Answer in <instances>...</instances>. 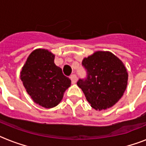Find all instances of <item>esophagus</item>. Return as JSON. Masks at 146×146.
<instances>
[{
    "label": "esophagus",
    "mask_w": 146,
    "mask_h": 146,
    "mask_svg": "<svg viewBox=\"0 0 146 146\" xmlns=\"http://www.w3.org/2000/svg\"><path fill=\"white\" fill-rule=\"evenodd\" d=\"M70 80L72 83H73V84H75L76 82V81H77V76H76V75H75V74H73V75H71Z\"/></svg>",
    "instance_id": "esophagus-1"
}]
</instances>
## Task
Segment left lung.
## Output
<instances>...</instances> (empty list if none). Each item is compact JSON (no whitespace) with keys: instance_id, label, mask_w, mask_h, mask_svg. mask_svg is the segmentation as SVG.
<instances>
[{"instance_id":"obj_1","label":"left lung","mask_w":146,"mask_h":146,"mask_svg":"<svg viewBox=\"0 0 146 146\" xmlns=\"http://www.w3.org/2000/svg\"><path fill=\"white\" fill-rule=\"evenodd\" d=\"M82 64L87 76L77 86L91 106L101 111L114 105L127 89L128 73L123 62L109 51H96Z\"/></svg>"}]
</instances>
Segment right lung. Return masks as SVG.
Here are the masks:
<instances>
[{"label": "right lung", "instance_id": "obj_1", "mask_svg": "<svg viewBox=\"0 0 146 146\" xmlns=\"http://www.w3.org/2000/svg\"><path fill=\"white\" fill-rule=\"evenodd\" d=\"M54 55L45 49L31 53L22 68L20 79L32 99L45 108L57 106L71 80L55 65Z\"/></svg>", "mask_w": 146, "mask_h": 146}]
</instances>
